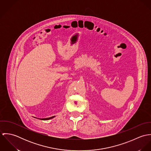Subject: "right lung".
Here are the masks:
<instances>
[{"label": "right lung", "instance_id": "1", "mask_svg": "<svg viewBox=\"0 0 151 151\" xmlns=\"http://www.w3.org/2000/svg\"><path fill=\"white\" fill-rule=\"evenodd\" d=\"M55 116H52V117H49V118H45V119H41V120H49L50 119H52L53 117H55Z\"/></svg>", "mask_w": 151, "mask_h": 151}]
</instances>
